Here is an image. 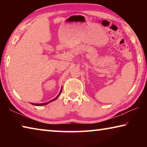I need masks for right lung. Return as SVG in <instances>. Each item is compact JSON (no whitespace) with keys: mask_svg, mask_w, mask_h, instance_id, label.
Segmentation results:
<instances>
[{"mask_svg":"<svg viewBox=\"0 0 147 147\" xmlns=\"http://www.w3.org/2000/svg\"><path fill=\"white\" fill-rule=\"evenodd\" d=\"M61 90H62V89H61ZM61 91H60V93H59V94H58V95L56 96V97L55 98H54V99H53V100H51V101H49V102H46V103H43V104H32H32H33V105H36V106H43V105H46V104H47L48 103H49V102H52V101H53V100H56V98H58V97L59 96V94H60V93H61Z\"/></svg>","mask_w":147,"mask_h":147,"instance_id":"obj_1","label":"right lung"}]
</instances>
